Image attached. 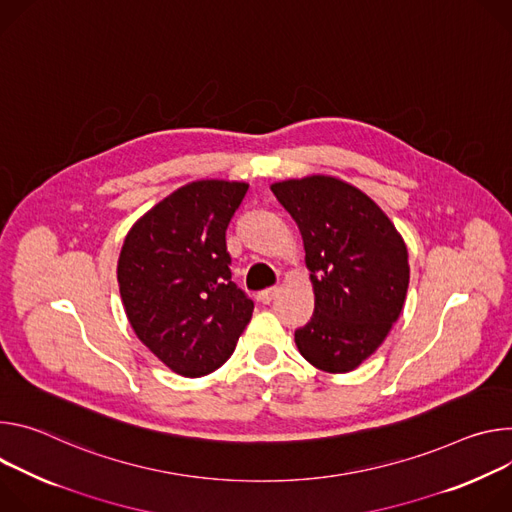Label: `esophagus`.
Instances as JSON below:
<instances>
[{
	"instance_id": "esophagus-1",
	"label": "esophagus",
	"mask_w": 512,
	"mask_h": 512,
	"mask_svg": "<svg viewBox=\"0 0 512 512\" xmlns=\"http://www.w3.org/2000/svg\"><path fill=\"white\" fill-rule=\"evenodd\" d=\"M276 293H278L276 287H268V289H264V291L258 293V301H260L262 305H268V303L276 297Z\"/></svg>"
}]
</instances>
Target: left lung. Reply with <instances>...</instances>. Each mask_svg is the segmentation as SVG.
Returning a JSON list of instances; mask_svg holds the SVG:
<instances>
[{"label": "left lung", "instance_id": "8db88e82", "mask_svg": "<svg viewBox=\"0 0 512 512\" xmlns=\"http://www.w3.org/2000/svg\"><path fill=\"white\" fill-rule=\"evenodd\" d=\"M297 221L315 289V311L295 331L301 356L325 372L358 368L399 319L409 289V254L384 211L333 177L274 183Z\"/></svg>", "mask_w": 512, "mask_h": 512}]
</instances>
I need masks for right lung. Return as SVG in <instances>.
I'll list each match as a JSON object with an SVG mask.
<instances>
[{"label": "right lung", "mask_w": 512, "mask_h": 512, "mask_svg": "<svg viewBox=\"0 0 512 512\" xmlns=\"http://www.w3.org/2000/svg\"><path fill=\"white\" fill-rule=\"evenodd\" d=\"M246 183L197 181L152 207L126 236L118 282L140 342L170 370L199 378L227 362L254 301L232 280L225 232Z\"/></svg>", "instance_id": "1"}]
</instances>
